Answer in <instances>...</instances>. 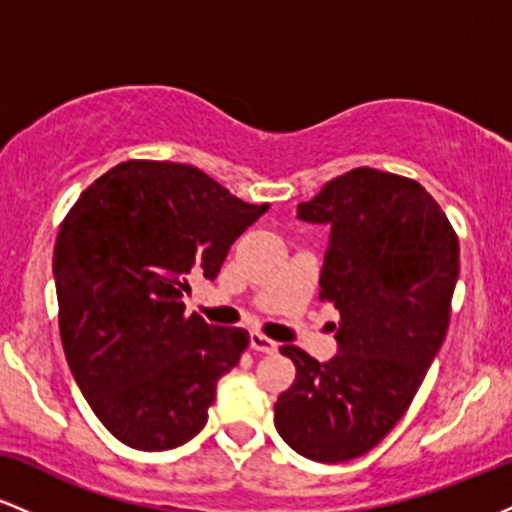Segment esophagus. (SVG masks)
I'll list each match as a JSON object with an SVG mask.
<instances>
[{
    "instance_id": "1",
    "label": "esophagus",
    "mask_w": 512,
    "mask_h": 512,
    "mask_svg": "<svg viewBox=\"0 0 512 512\" xmlns=\"http://www.w3.org/2000/svg\"><path fill=\"white\" fill-rule=\"evenodd\" d=\"M250 346L255 351H260V354H274V351L279 349V344L272 342L269 337H264V334H260V332L250 334Z\"/></svg>"
}]
</instances>
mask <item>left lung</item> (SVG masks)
<instances>
[{
	"label": "left lung",
	"instance_id": "8db88e82",
	"mask_svg": "<svg viewBox=\"0 0 512 512\" xmlns=\"http://www.w3.org/2000/svg\"><path fill=\"white\" fill-rule=\"evenodd\" d=\"M296 216L330 226L320 298L342 320L330 361L281 346L296 380L274 426L308 460L349 462L395 428L424 383L448 332L460 243L419 182L375 168L330 180Z\"/></svg>",
	"mask_w": 512,
	"mask_h": 512
}]
</instances>
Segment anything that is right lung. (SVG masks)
<instances>
[{
    "mask_svg": "<svg viewBox=\"0 0 512 512\" xmlns=\"http://www.w3.org/2000/svg\"><path fill=\"white\" fill-rule=\"evenodd\" d=\"M269 204L233 197L185 163L127 161L81 192L57 233L60 334L81 395L117 440L156 452L202 431L250 334L185 317Z\"/></svg>",
    "mask_w": 512,
    "mask_h": 512,
    "instance_id": "right-lung-1",
    "label": "right lung"
}]
</instances>
